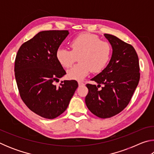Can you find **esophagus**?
<instances>
[{"mask_svg":"<svg viewBox=\"0 0 154 154\" xmlns=\"http://www.w3.org/2000/svg\"><path fill=\"white\" fill-rule=\"evenodd\" d=\"M78 84H79V85H83L84 83H83L82 82H78Z\"/></svg>","mask_w":154,"mask_h":154,"instance_id":"34e87169","label":"esophagus"}]
</instances>
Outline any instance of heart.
<instances>
[{"label":"heart","instance_id":"b5f03b06","mask_svg":"<svg viewBox=\"0 0 154 154\" xmlns=\"http://www.w3.org/2000/svg\"><path fill=\"white\" fill-rule=\"evenodd\" d=\"M72 50L63 48L57 49L56 58L62 66L69 68L78 58L77 64L67 71L71 79L82 80L92 71H103L109 61L111 49L109 43L101 41L98 36L83 33L75 38L71 43Z\"/></svg>","mask_w":154,"mask_h":154}]
</instances>
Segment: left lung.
<instances>
[{
    "label": "left lung",
    "mask_w": 154,
    "mask_h": 154,
    "mask_svg": "<svg viewBox=\"0 0 154 154\" xmlns=\"http://www.w3.org/2000/svg\"><path fill=\"white\" fill-rule=\"evenodd\" d=\"M112 47L107 66L92 78L98 85L87 84L85 99L88 109L98 118H109L126 107L140 79L139 58L134 48L116 36L105 34ZM100 85L103 87L98 88Z\"/></svg>",
    "instance_id": "1"
}]
</instances>
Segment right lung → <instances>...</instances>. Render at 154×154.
<instances>
[{
  "label": "right lung",
  "instance_id": "add662e5",
  "mask_svg": "<svg viewBox=\"0 0 154 154\" xmlns=\"http://www.w3.org/2000/svg\"><path fill=\"white\" fill-rule=\"evenodd\" d=\"M68 30H45L23 43L15 61V76L22 100L34 113L54 119L67 109L78 87L75 80L54 82L66 72L56 58L60 45L69 35Z\"/></svg>",
  "mask_w": 154,
  "mask_h": 154
}]
</instances>
